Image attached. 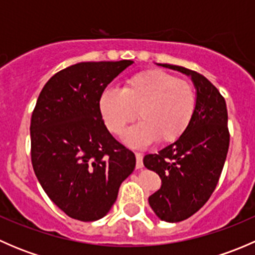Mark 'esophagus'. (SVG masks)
Segmentation results:
<instances>
[{
  "instance_id": "34e87169",
  "label": "esophagus",
  "mask_w": 255,
  "mask_h": 255,
  "mask_svg": "<svg viewBox=\"0 0 255 255\" xmlns=\"http://www.w3.org/2000/svg\"><path fill=\"white\" fill-rule=\"evenodd\" d=\"M135 159H137V164H135V168L140 169L143 168V155L140 153H135Z\"/></svg>"
}]
</instances>
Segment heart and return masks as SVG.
I'll return each mask as SVG.
<instances>
[{
	"mask_svg": "<svg viewBox=\"0 0 255 255\" xmlns=\"http://www.w3.org/2000/svg\"><path fill=\"white\" fill-rule=\"evenodd\" d=\"M195 109L192 85L163 70L135 74L126 80L122 90L106 89L99 99L102 120L113 134H121L138 111L142 121L122 137L130 146H143L155 139L174 142L189 127Z\"/></svg>",
	"mask_w": 255,
	"mask_h": 255,
	"instance_id": "1",
	"label": "heart"
}]
</instances>
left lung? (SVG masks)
Here are the masks:
<instances>
[{
  "label": "left lung",
  "instance_id": "obj_1",
  "mask_svg": "<svg viewBox=\"0 0 255 255\" xmlns=\"http://www.w3.org/2000/svg\"><path fill=\"white\" fill-rule=\"evenodd\" d=\"M156 65L191 78L196 90L194 117L181 137L143 159L145 168L161 179L149 205L158 218L174 223L197 212L215 190L230 145L228 116L225 99L201 74L170 64Z\"/></svg>",
  "mask_w": 255,
  "mask_h": 255
}]
</instances>
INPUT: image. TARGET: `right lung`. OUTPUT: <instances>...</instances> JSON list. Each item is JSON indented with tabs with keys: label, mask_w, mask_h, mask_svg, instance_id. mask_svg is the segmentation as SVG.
Returning a JSON list of instances; mask_svg holds the SVG:
<instances>
[{
	"label": "right lung",
	"mask_w": 255,
	"mask_h": 255,
	"mask_svg": "<svg viewBox=\"0 0 255 255\" xmlns=\"http://www.w3.org/2000/svg\"><path fill=\"white\" fill-rule=\"evenodd\" d=\"M133 60L78 63L44 85L30 121L32 164L49 199L69 217H105L135 156L102 121L99 99Z\"/></svg>",
	"instance_id": "right-lung-1"
}]
</instances>
